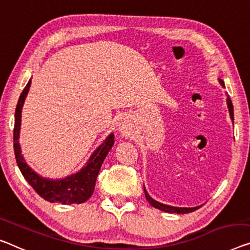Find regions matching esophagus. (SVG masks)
Masks as SVG:
<instances>
[{
	"label": "esophagus",
	"mask_w": 250,
	"mask_h": 250,
	"mask_svg": "<svg viewBox=\"0 0 250 250\" xmlns=\"http://www.w3.org/2000/svg\"><path fill=\"white\" fill-rule=\"evenodd\" d=\"M118 130H120L123 136H129L132 134V128H130L129 124L126 121H121L118 124Z\"/></svg>",
	"instance_id": "34e87169"
}]
</instances>
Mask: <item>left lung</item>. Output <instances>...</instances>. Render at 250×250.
<instances>
[{"instance_id": "1", "label": "left lung", "mask_w": 250, "mask_h": 250, "mask_svg": "<svg viewBox=\"0 0 250 250\" xmlns=\"http://www.w3.org/2000/svg\"><path fill=\"white\" fill-rule=\"evenodd\" d=\"M219 83H220L222 87H225L224 80L219 79ZM226 101H227V106H228L230 118H231V121H233V106H232V102H231V99H230L229 96H227V99H226ZM144 193H145V198H146V200L148 201L149 205H151L152 207H154V208H156V209L164 211V212L183 214V213H189V212H192V211H195L198 208H200V207H201V206L193 207V208H186V207H183V208H181V207H173V206L164 205V203H161L159 201L154 200V199H153L151 195L147 193V191H146V189H145V187H144Z\"/></svg>"}]
</instances>
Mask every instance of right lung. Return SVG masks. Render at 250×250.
I'll return each mask as SVG.
<instances>
[{
	"label": "right lung",
	"instance_id": "right-lung-1",
	"mask_svg": "<svg viewBox=\"0 0 250 250\" xmlns=\"http://www.w3.org/2000/svg\"><path fill=\"white\" fill-rule=\"evenodd\" d=\"M30 86H31V79L26 83L24 89L19 98L17 108H15V121L13 130V144H14V154L17 160L18 167L20 168L22 175L29 182L38 194L44 200L49 202H58L62 205H72V203H83L86 202L94 193L96 180L101 170L102 164L105 160L106 155L108 154L110 148L114 145V133H110L105 138V141L95 149L93 154L90 155L89 160L85 165L80 168L78 172L70 174L62 179H49L43 178L38 174L36 171L32 170L25 162L24 157L21 154V146L19 143L21 129V116L22 108L24 104L26 95L29 93Z\"/></svg>",
	"mask_w": 250,
	"mask_h": 250
}]
</instances>
